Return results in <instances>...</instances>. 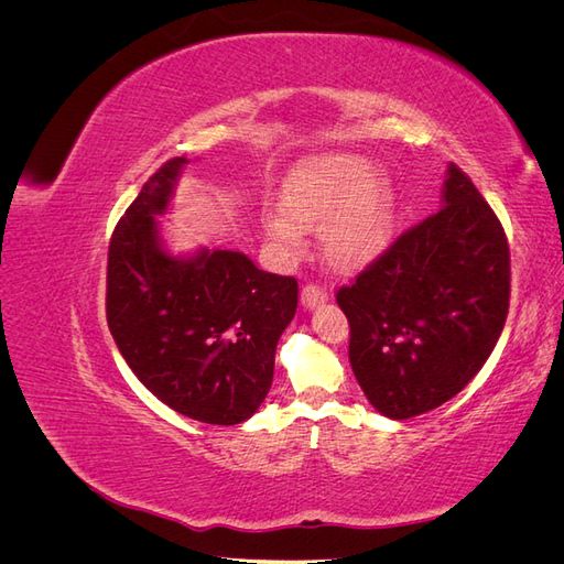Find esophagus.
I'll list each match as a JSON object with an SVG mask.
<instances>
[{
    "label": "esophagus",
    "instance_id": "34e87169",
    "mask_svg": "<svg viewBox=\"0 0 564 564\" xmlns=\"http://www.w3.org/2000/svg\"><path fill=\"white\" fill-rule=\"evenodd\" d=\"M324 301H327V289H324V286L311 282V284H305V286L301 289V303H303V308L313 311V308H317V305L324 303Z\"/></svg>",
    "mask_w": 564,
    "mask_h": 564
}]
</instances>
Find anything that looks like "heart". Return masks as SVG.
<instances>
[{"label":"heart","instance_id":"1","mask_svg":"<svg viewBox=\"0 0 564 564\" xmlns=\"http://www.w3.org/2000/svg\"><path fill=\"white\" fill-rule=\"evenodd\" d=\"M395 195L386 176L355 155H319L296 166L282 187V214L265 230L296 256L303 232H322V251L336 270H357L388 247Z\"/></svg>","mask_w":564,"mask_h":564}]
</instances>
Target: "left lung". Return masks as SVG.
I'll list each match as a JSON object with an SVG mask.
<instances>
[{"instance_id": "obj_1", "label": "left lung", "mask_w": 564, "mask_h": 564, "mask_svg": "<svg viewBox=\"0 0 564 564\" xmlns=\"http://www.w3.org/2000/svg\"><path fill=\"white\" fill-rule=\"evenodd\" d=\"M508 299L506 232L449 164L442 209L336 294L350 324V367L371 406L402 421L452 400L497 346Z\"/></svg>"}]
</instances>
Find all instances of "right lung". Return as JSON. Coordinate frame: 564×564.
<instances>
[{
    "label": "right lung",
    "instance_id": "right-lung-1",
    "mask_svg": "<svg viewBox=\"0 0 564 564\" xmlns=\"http://www.w3.org/2000/svg\"><path fill=\"white\" fill-rule=\"evenodd\" d=\"M185 158L169 160L119 218L108 249L106 315L139 381L174 412L212 425L247 421L265 400L299 284L230 249L174 256L166 214Z\"/></svg>",
    "mask_w": 564,
    "mask_h": 564
}]
</instances>
